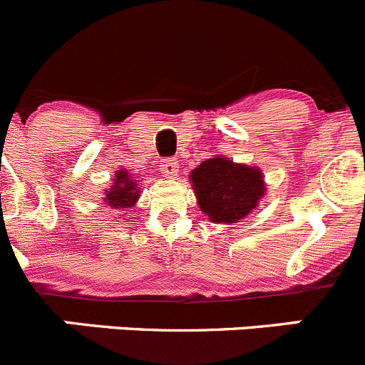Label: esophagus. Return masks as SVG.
Returning a JSON list of instances; mask_svg holds the SVG:
<instances>
[{"mask_svg": "<svg viewBox=\"0 0 365 365\" xmlns=\"http://www.w3.org/2000/svg\"><path fill=\"white\" fill-rule=\"evenodd\" d=\"M159 166H161V172L165 173V175H168V177L177 175V172H179V163H177L175 158L163 159L161 165H159Z\"/></svg>", "mask_w": 365, "mask_h": 365, "instance_id": "34e87169", "label": "esophagus"}]
</instances>
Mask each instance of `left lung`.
<instances>
[{
	"instance_id": "1",
	"label": "left lung",
	"mask_w": 365,
	"mask_h": 365,
	"mask_svg": "<svg viewBox=\"0 0 365 365\" xmlns=\"http://www.w3.org/2000/svg\"><path fill=\"white\" fill-rule=\"evenodd\" d=\"M199 206L213 222H237L258 206L265 192L262 172L224 158L204 161L192 172Z\"/></svg>"
}]
</instances>
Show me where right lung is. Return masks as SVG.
Instances as JSON below:
<instances>
[{
  "label": "right lung",
  "instance_id": "obj_1",
  "mask_svg": "<svg viewBox=\"0 0 365 365\" xmlns=\"http://www.w3.org/2000/svg\"><path fill=\"white\" fill-rule=\"evenodd\" d=\"M140 197L136 185L133 182V179L127 175V172L120 170L116 173V180H114V186L106 193V202L109 206H113V210H121V207H133L134 202Z\"/></svg>",
  "mask_w": 365,
  "mask_h": 365
}]
</instances>
